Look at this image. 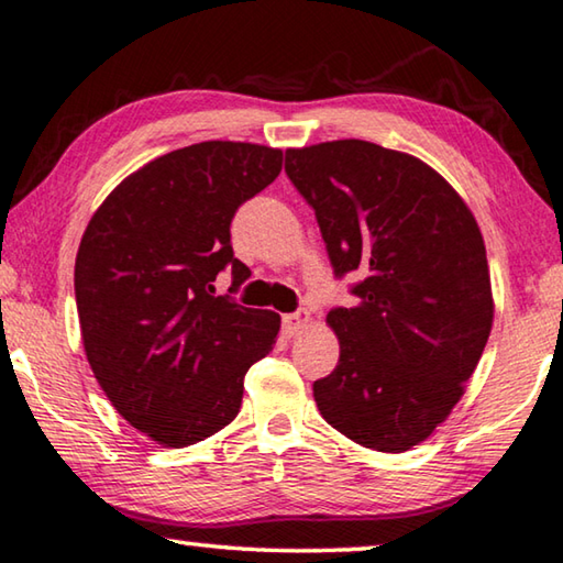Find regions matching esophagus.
<instances>
[{
    "label": "esophagus",
    "instance_id": "obj_1",
    "mask_svg": "<svg viewBox=\"0 0 563 563\" xmlns=\"http://www.w3.org/2000/svg\"><path fill=\"white\" fill-rule=\"evenodd\" d=\"M307 324H309V314H307V311H297V314H287V317H284V327H287V331H289L291 336L299 334L301 329H307Z\"/></svg>",
    "mask_w": 563,
    "mask_h": 563
}]
</instances>
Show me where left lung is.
<instances>
[{
  "instance_id": "obj_1",
  "label": "left lung",
  "mask_w": 563,
  "mask_h": 563,
  "mask_svg": "<svg viewBox=\"0 0 563 563\" xmlns=\"http://www.w3.org/2000/svg\"><path fill=\"white\" fill-rule=\"evenodd\" d=\"M287 174L314 207L329 260L358 269V301L334 309L339 364L314 382L331 427L401 454L464 396L494 321L482 229L459 191L407 152L364 140L287 150Z\"/></svg>"
}]
</instances>
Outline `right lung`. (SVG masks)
Wrapping results in <instances>:
<instances>
[{
    "label": "right lung",
    "mask_w": 563,
    "mask_h": 563,
    "mask_svg": "<svg viewBox=\"0 0 563 563\" xmlns=\"http://www.w3.org/2000/svg\"><path fill=\"white\" fill-rule=\"evenodd\" d=\"M282 150L201 142L117 184L91 214L74 264L87 362L122 417L162 446L217 434L242 407L244 374L276 344L269 309L214 297L234 260L239 205L279 177Z\"/></svg>",
    "instance_id": "right-lung-1"
}]
</instances>
